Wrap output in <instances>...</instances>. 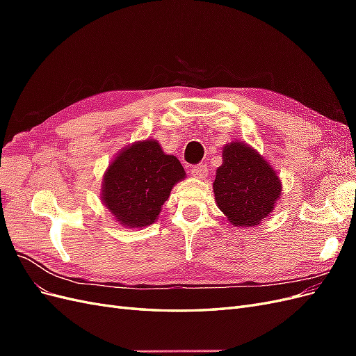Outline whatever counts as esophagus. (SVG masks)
<instances>
[{
    "mask_svg": "<svg viewBox=\"0 0 356 356\" xmlns=\"http://www.w3.org/2000/svg\"><path fill=\"white\" fill-rule=\"evenodd\" d=\"M191 175L195 177V178H199V179L207 178L208 177V168H207V165L200 163V165L193 166L191 168Z\"/></svg>",
    "mask_w": 356,
    "mask_h": 356,
    "instance_id": "esophagus-1",
    "label": "esophagus"
}]
</instances>
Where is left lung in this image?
<instances>
[{
  "label": "left lung",
  "mask_w": 356,
  "mask_h": 356,
  "mask_svg": "<svg viewBox=\"0 0 356 356\" xmlns=\"http://www.w3.org/2000/svg\"><path fill=\"white\" fill-rule=\"evenodd\" d=\"M213 195L218 208L233 225L251 227L273 211L281 195V181L267 161L243 143L222 149Z\"/></svg>",
  "instance_id": "1"
}]
</instances>
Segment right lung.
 I'll return each instance as SVG.
<instances>
[{"instance_id":"right-lung-1","label":"right lung","mask_w":356,"mask_h":356,"mask_svg":"<svg viewBox=\"0 0 356 356\" xmlns=\"http://www.w3.org/2000/svg\"><path fill=\"white\" fill-rule=\"evenodd\" d=\"M184 177L179 160L161 152L159 143H136L106 170L102 200L120 224L145 227L157 220L172 187Z\"/></svg>"}]
</instances>
